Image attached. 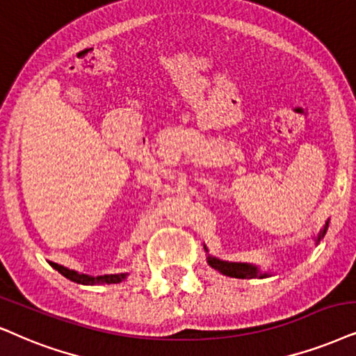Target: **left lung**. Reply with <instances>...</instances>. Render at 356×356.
Segmentation results:
<instances>
[{
  "label": "left lung",
  "mask_w": 356,
  "mask_h": 356,
  "mask_svg": "<svg viewBox=\"0 0 356 356\" xmlns=\"http://www.w3.org/2000/svg\"><path fill=\"white\" fill-rule=\"evenodd\" d=\"M328 225H330V218H327V222L323 223V227L321 228V232L317 233V236H314V241H316V246L321 243V240L325 236V233L328 230ZM204 248L207 251V263L210 264L211 268L217 269L218 273H222L223 276H230V277H236V279H253V277H269L273 276V273L263 271L259 266L251 263H238V261H223L220 258H215V256L209 254V248L204 245Z\"/></svg>",
  "instance_id": "left-lung-1"
}]
</instances>
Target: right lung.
Listing matches in <instances>:
<instances>
[{
    "instance_id": "add662e5",
    "label": "right lung",
    "mask_w": 356,
    "mask_h": 356,
    "mask_svg": "<svg viewBox=\"0 0 356 356\" xmlns=\"http://www.w3.org/2000/svg\"><path fill=\"white\" fill-rule=\"evenodd\" d=\"M54 269H57L62 276L70 279V281L77 282V284L83 286H95V284H118V282L124 281L128 277V273H118V274H103V276H88V274H82L69 269L65 266H60L57 263H51Z\"/></svg>"
}]
</instances>
